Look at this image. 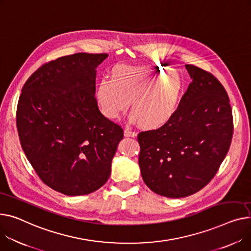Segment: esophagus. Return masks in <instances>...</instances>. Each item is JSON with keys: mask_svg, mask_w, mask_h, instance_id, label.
Masks as SVG:
<instances>
[{"mask_svg": "<svg viewBox=\"0 0 251 251\" xmlns=\"http://www.w3.org/2000/svg\"><path fill=\"white\" fill-rule=\"evenodd\" d=\"M124 135H125L126 137H136V136H137V133H136L135 131H132V130L126 128V129L124 130Z\"/></svg>", "mask_w": 251, "mask_h": 251, "instance_id": "1", "label": "esophagus"}]
</instances>
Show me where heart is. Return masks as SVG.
<instances>
[{
	"mask_svg": "<svg viewBox=\"0 0 251 251\" xmlns=\"http://www.w3.org/2000/svg\"><path fill=\"white\" fill-rule=\"evenodd\" d=\"M182 81L175 73L155 65H117L110 80L103 79L98 88V100L103 113L116 118L128 107L132 119L143 129L165 125L177 108Z\"/></svg>",
	"mask_w": 251,
	"mask_h": 251,
	"instance_id": "heart-1",
	"label": "heart"
}]
</instances>
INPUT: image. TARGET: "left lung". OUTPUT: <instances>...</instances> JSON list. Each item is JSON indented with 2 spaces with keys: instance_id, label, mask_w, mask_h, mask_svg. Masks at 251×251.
I'll return each mask as SVG.
<instances>
[{
  "instance_id": "left-lung-1",
  "label": "left lung",
  "mask_w": 251,
  "mask_h": 251,
  "mask_svg": "<svg viewBox=\"0 0 251 251\" xmlns=\"http://www.w3.org/2000/svg\"><path fill=\"white\" fill-rule=\"evenodd\" d=\"M192 82L173 118L160 128L141 131L139 166L145 185L168 198L191 196L211 181L233 135L229 98L214 75L186 64Z\"/></svg>"
}]
</instances>
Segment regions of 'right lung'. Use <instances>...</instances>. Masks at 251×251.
<instances>
[{"mask_svg":"<svg viewBox=\"0 0 251 251\" xmlns=\"http://www.w3.org/2000/svg\"><path fill=\"white\" fill-rule=\"evenodd\" d=\"M107 53L42 64L22 88L16 124L23 151L46 186L66 196L104 186L123 129L100 112L96 68Z\"/></svg>","mask_w":251,"mask_h":251,"instance_id":"obj_1","label":"right lung"}]
</instances>
